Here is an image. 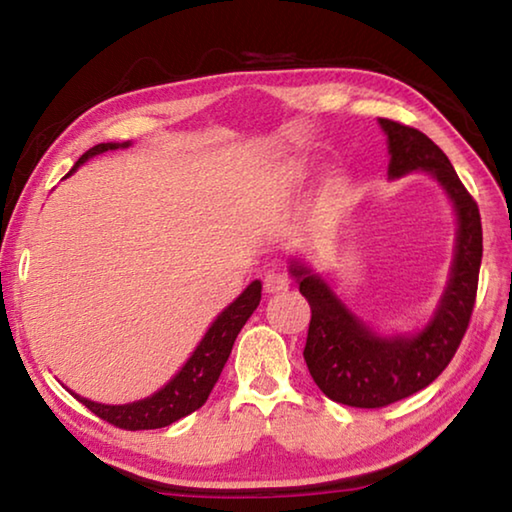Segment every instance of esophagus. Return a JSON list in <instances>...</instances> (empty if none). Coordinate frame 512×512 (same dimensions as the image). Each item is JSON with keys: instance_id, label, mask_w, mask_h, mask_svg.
Instances as JSON below:
<instances>
[{"instance_id": "obj_1", "label": "esophagus", "mask_w": 512, "mask_h": 512, "mask_svg": "<svg viewBox=\"0 0 512 512\" xmlns=\"http://www.w3.org/2000/svg\"><path fill=\"white\" fill-rule=\"evenodd\" d=\"M287 289H289L287 275H282V273H268V275L264 277V291L268 293V296H273V293H282V291H287Z\"/></svg>"}]
</instances>
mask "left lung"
<instances>
[{"instance_id":"obj_1","label":"left lung","mask_w":512,"mask_h":512,"mask_svg":"<svg viewBox=\"0 0 512 512\" xmlns=\"http://www.w3.org/2000/svg\"><path fill=\"white\" fill-rule=\"evenodd\" d=\"M388 135V176L400 178L409 171H429L452 198L458 216L456 255L452 277L440 298L436 314L422 332L413 336H377L345 309L320 275L305 264L291 262V275L311 307L305 361L309 375L329 400L381 409L427 388L461 345L470 325L479 268L483 255V230L479 205L467 192L447 155L418 128L393 119H379Z\"/></svg>"}]
</instances>
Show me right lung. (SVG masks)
Instances as JSON below:
<instances>
[{
	"instance_id": "1",
	"label": "right lung",
	"mask_w": 512,
	"mask_h": 512,
	"mask_svg": "<svg viewBox=\"0 0 512 512\" xmlns=\"http://www.w3.org/2000/svg\"><path fill=\"white\" fill-rule=\"evenodd\" d=\"M119 146H128V142L124 144L108 142V144L92 146L90 151H85L81 155L79 162L74 164L67 176H72L76 167H81V164L85 160H90L92 155H99L110 149H119ZM259 300H262V282L255 280L248 284L246 291L241 293V296L232 302L228 309H223L221 314L216 316L212 327L207 329L203 341L198 343V348L194 350L192 357L187 359L183 370H180L167 386L160 388L155 395L146 397V400L110 406V404L90 402L76 393L72 395L88 406L94 415H99L101 420L115 424L119 429L140 431V429L169 427L171 422L185 418V415L201 409V406L207 402L214 384L221 377L225 361L230 357L237 334L241 332V327L246 325V320L253 316Z\"/></svg>"
}]
</instances>
